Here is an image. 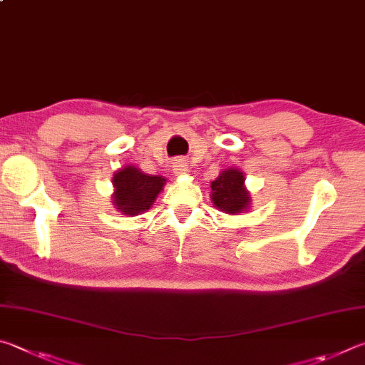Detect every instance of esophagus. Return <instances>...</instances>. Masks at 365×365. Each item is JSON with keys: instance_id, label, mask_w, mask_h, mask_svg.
Wrapping results in <instances>:
<instances>
[{"instance_id": "34e87169", "label": "esophagus", "mask_w": 365, "mask_h": 365, "mask_svg": "<svg viewBox=\"0 0 365 365\" xmlns=\"http://www.w3.org/2000/svg\"><path fill=\"white\" fill-rule=\"evenodd\" d=\"M173 170H175L176 175H184V173H187V163L184 160H176L173 163Z\"/></svg>"}]
</instances>
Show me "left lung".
<instances>
[{"label": "left lung", "mask_w": 365, "mask_h": 365, "mask_svg": "<svg viewBox=\"0 0 365 365\" xmlns=\"http://www.w3.org/2000/svg\"><path fill=\"white\" fill-rule=\"evenodd\" d=\"M245 178L239 170H226L212 182V199L225 213H240L247 210L250 197L244 187Z\"/></svg>", "instance_id": "1"}]
</instances>
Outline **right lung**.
Listing matches in <instances>:
<instances>
[{"label": "right lung", "instance_id": "1", "mask_svg": "<svg viewBox=\"0 0 365 365\" xmlns=\"http://www.w3.org/2000/svg\"><path fill=\"white\" fill-rule=\"evenodd\" d=\"M165 182L163 176L145 175L134 166H126L113 176V203L125 215H139L150 208Z\"/></svg>", "mask_w": 365, "mask_h": 365}]
</instances>
